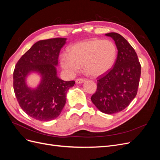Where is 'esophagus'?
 <instances>
[{
    "mask_svg": "<svg viewBox=\"0 0 160 160\" xmlns=\"http://www.w3.org/2000/svg\"><path fill=\"white\" fill-rule=\"evenodd\" d=\"M75 81H76V83L80 84L82 83H84V82L85 81V79H77Z\"/></svg>",
    "mask_w": 160,
    "mask_h": 160,
    "instance_id": "obj_1",
    "label": "esophagus"
}]
</instances>
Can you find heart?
I'll return each mask as SVG.
<instances>
[{"instance_id": "1", "label": "heart", "mask_w": 160, "mask_h": 160, "mask_svg": "<svg viewBox=\"0 0 160 160\" xmlns=\"http://www.w3.org/2000/svg\"><path fill=\"white\" fill-rule=\"evenodd\" d=\"M118 50L109 40L92 39L85 41L71 47L69 55L63 53L60 57V64L69 75L78 72L83 66L87 73L98 77L108 72L117 59Z\"/></svg>"}]
</instances>
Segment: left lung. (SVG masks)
<instances>
[{"instance_id":"8db88e82","label":"left lung","mask_w":160,"mask_h":160,"mask_svg":"<svg viewBox=\"0 0 160 160\" xmlns=\"http://www.w3.org/2000/svg\"><path fill=\"white\" fill-rule=\"evenodd\" d=\"M105 35L115 42L117 59L112 69L98 78L97 91L91 99L101 112L112 114L126 108L136 96L141 65L134 49L124 37L117 32Z\"/></svg>"}]
</instances>
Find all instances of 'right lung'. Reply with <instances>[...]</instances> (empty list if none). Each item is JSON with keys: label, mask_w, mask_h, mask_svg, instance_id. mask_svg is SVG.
I'll use <instances>...</instances> for the list:
<instances>
[{"label": "right lung", "mask_w": 160, "mask_h": 160, "mask_svg": "<svg viewBox=\"0 0 160 160\" xmlns=\"http://www.w3.org/2000/svg\"><path fill=\"white\" fill-rule=\"evenodd\" d=\"M65 38L35 42L18 60L13 72V88L19 105L30 117L41 122L57 118L66 103L67 92L74 81H65L57 75L58 58ZM31 72L41 76L40 85L31 88L26 84Z\"/></svg>", "instance_id": "add662e5"}]
</instances>
